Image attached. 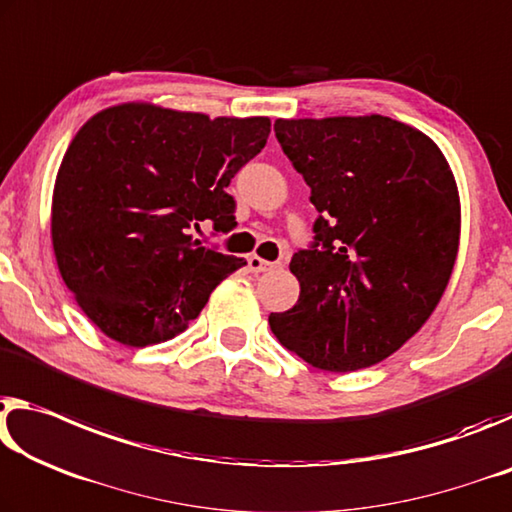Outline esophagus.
Masks as SVG:
<instances>
[{
  "instance_id": "esophagus-1",
  "label": "esophagus",
  "mask_w": 512,
  "mask_h": 512,
  "mask_svg": "<svg viewBox=\"0 0 512 512\" xmlns=\"http://www.w3.org/2000/svg\"><path fill=\"white\" fill-rule=\"evenodd\" d=\"M247 265L251 272H270L276 267V263H270V261H263L261 256H249L247 258Z\"/></svg>"
}]
</instances>
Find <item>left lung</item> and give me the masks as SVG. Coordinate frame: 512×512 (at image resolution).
I'll list each match as a JSON object with an SVG mask.
<instances>
[{
    "instance_id": "left-lung-1",
    "label": "left lung",
    "mask_w": 512,
    "mask_h": 512,
    "mask_svg": "<svg viewBox=\"0 0 512 512\" xmlns=\"http://www.w3.org/2000/svg\"><path fill=\"white\" fill-rule=\"evenodd\" d=\"M274 133L317 220L290 261L297 304L270 315L272 331L326 372L381 363L422 329L449 283L454 174L431 138L383 115L276 120Z\"/></svg>"
}]
</instances>
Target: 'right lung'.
Returning a JSON list of instances; mask_svg holds the SVG:
<instances>
[{
    "instance_id": "obj_1",
    "label": "right lung",
    "mask_w": 512,
    "mask_h": 512,
    "mask_svg": "<svg viewBox=\"0 0 512 512\" xmlns=\"http://www.w3.org/2000/svg\"><path fill=\"white\" fill-rule=\"evenodd\" d=\"M267 117L179 113L152 104L106 108L83 124L58 170L52 242L77 304L127 347L186 329L245 258L188 236L211 220L236 226L231 179L261 154Z\"/></svg>"
}]
</instances>
